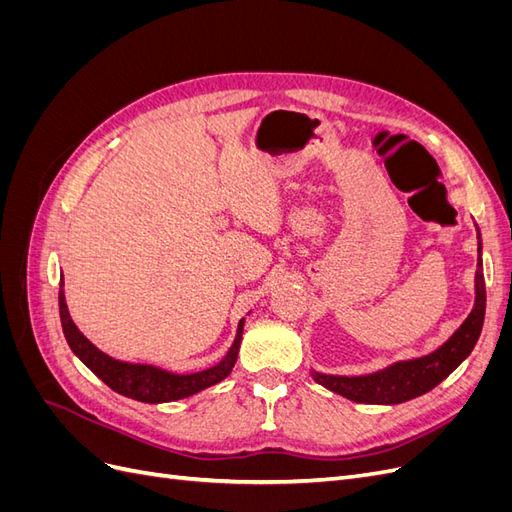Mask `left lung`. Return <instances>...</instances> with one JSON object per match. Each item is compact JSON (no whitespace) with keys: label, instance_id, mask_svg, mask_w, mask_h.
I'll return each mask as SVG.
<instances>
[{"label":"left lung","instance_id":"obj_1","mask_svg":"<svg viewBox=\"0 0 512 512\" xmlns=\"http://www.w3.org/2000/svg\"><path fill=\"white\" fill-rule=\"evenodd\" d=\"M476 226L478 239V260L474 275V305L468 318L459 324V329L446 339V342L425 356L416 359H404L386 365L378 371L363 376H335L320 374L312 369L314 380L337 395H342L356 404H374V406H395L404 404L414 397H421L433 386H438L448 374L468 359L474 350L480 331L485 322V277H483V239L480 228Z\"/></svg>","mask_w":512,"mask_h":512}]
</instances>
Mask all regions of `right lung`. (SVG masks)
<instances>
[{
    "mask_svg": "<svg viewBox=\"0 0 512 512\" xmlns=\"http://www.w3.org/2000/svg\"><path fill=\"white\" fill-rule=\"evenodd\" d=\"M247 316H250V312H247ZM59 318H61V329H64V335H66V342L74 352V356H79V359L94 371L106 386H111L115 393L136 401H143V404H166V401L185 399L209 389L213 384L222 382L237 363L243 324H245V318H241L237 324L235 339H232V344L228 352L222 356V361H218L207 369L192 371V374H177V371H170L158 365L113 359L111 354H106L91 344L89 339L79 331V327H76L68 312L66 294H64V275L59 277Z\"/></svg>",
    "mask_w": 512,
    "mask_h": 512,
    "instance_id": "right-lung-1",
    "label": "right lung"
}]
</instances>
